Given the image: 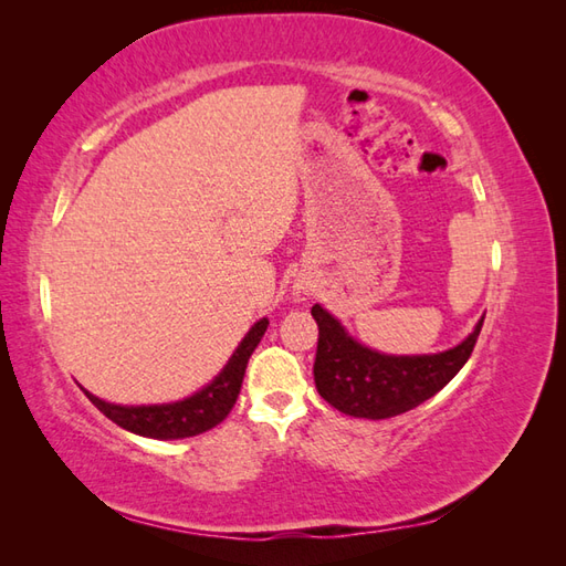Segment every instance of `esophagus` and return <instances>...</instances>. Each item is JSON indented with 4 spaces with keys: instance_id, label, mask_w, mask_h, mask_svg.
Listing matches in <instances>:
<instances>
[{
    "instance_id": "esophagus-1",
    "label": "esophagus",
    "mask_w": 566,
    "mask_h": 566,
    "mask_svg": "<svg viewBox=\"0 0 566 566\" xmlns=\"http://www.w3.org/2000/svg\"><path fill=\"white\" fill-rule=\"evenodd\" d=\"M308 294L306 292H296V298H298V302H304V298H306Z\"/></svg>"
}]
</instances>
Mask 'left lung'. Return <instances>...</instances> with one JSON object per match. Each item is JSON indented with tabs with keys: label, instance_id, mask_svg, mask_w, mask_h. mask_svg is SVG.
Instances as JSON below:
<instances>
[{
	"label": "left lung",
	"instance_id": "left-lung-1",
	"mask_svg": "<svg viewBox=\"0 0 566 566\" xmlns=\"http://www.w3.org/2000/svg\"><path fill=\"white\" fill-rule=\"evenodd\" d=\"M318 323L314 379L333 408L355 418H391L436 396L472 355L484 318L467 338L436 355H381L345 333L323 306L311 308Z\"/></svg>",
	"mask_w": 566,
	"mask_h": 566
}]
</instances>
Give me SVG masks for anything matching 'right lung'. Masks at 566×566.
I'll use <instances>...</instances> for the list:
<instances>
[{"mask_svg": "<svg viewBox=\"0 0 566 566\" xmlns=\"http://www.w3.org/2000/svg\"><path fill=\"white\" fill-rule=\"evenodd\" d=\"M268 318H260L255 326L248 331L245 338L240 340L235 353L228 359V365L219 371V377H216L209 387L187 396L182 401L160 406H118L102 401L99 396H94L90 391L84 394H87V399L97 406L106 418L114 420L116 426L136 432V436L155 440H179L199 436V432H207L213 426H219L221 420L231 413V408L240 394V384H243L245 377L248 359L255 353L264 331H268Z\"/></svg>", "mask_w": 566, "mask_h": 566, "instance_id": "obj_1", "label": "right lung"}]
</instances>
